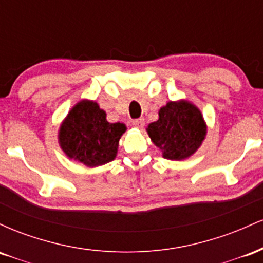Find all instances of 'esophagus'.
<instances>
[{
	"mask_svg": "<svg viewBox=\"0 0 263 263\" xmlns=\"http://www.w3.org/2000/svg\"><path fill=\"white\" fill-rule=\"evenodd\" d=\"M132 125H134L135 127H137V128H143V126H144V120H143V119L134 120V121H132Z\"/></svg>",
	"mask_w": 263,
	"mask_h": 263,
	"instance_id": "1",
	"label": "esophagus"
}]
</instances>
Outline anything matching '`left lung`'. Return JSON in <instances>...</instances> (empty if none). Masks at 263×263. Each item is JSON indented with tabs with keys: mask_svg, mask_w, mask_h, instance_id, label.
I'll list each match as a JSON object with an SVG mask.
<instances>
[{
	"mask_svg": "<svg viewBox=\"0 0 263 263\" xmlns=\"http://www.w3.org/2000/svg\"><path fill=\"white\" fill-rule=\"evenodd\" d=\"M158 115L159 119L149 123L147 132L164 158L185 159L200 147L206 126L197 106L188 101H170Z\"/></svg>",
	"mask_w": 263,
	"mask_h": 263,
	"instance_id": "obj_1",
	"label": "left lung"
}]
</instances>
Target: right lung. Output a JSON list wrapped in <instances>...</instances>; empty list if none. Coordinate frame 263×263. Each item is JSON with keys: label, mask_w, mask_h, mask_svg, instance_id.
<instances>
[{"label": "right lung", "mask_w": 263, "mask_h": 263, "mask_svg": "<svg viewBox=\"0 0 263 263\" xmlns=\"http://www.w3.org/2000/svg\"><path fill=\"white\" fill-rule=\"evenodd\" d=\"M126 126L110 123L106 114L93 101L78 102L60 126L59 143L69 158L87 167H98L116 157Z\"/></svg>", "instance_id": "add662e5"}]
</instances>
